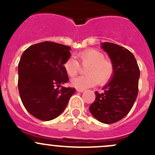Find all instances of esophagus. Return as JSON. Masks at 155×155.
I'll use <instances>...</instances> for the list:
<instances>
[{
	"label": "esophagus",
	"instance_id": "34e87169",
	"mask_svg": "<svg viewBox=\"0 0 155 155\" xmlns=\"http://www.w3.org/2000/svg\"><path fill=\"white\" fill-rule=\"evenodd\" d=\"M76 91H78V92H80V93H82V92H84V89H76Z\"/></svg>",
	"mask_w": 155,
	"mask_h": 155
}]
</instances>
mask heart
<instances>
[{
    "mask_svg": "<svg viewBox=\"0 0 155 155\" xmlns=\"http://www.w3.org/2000/svg\"><path fill=\"white\" fill-rule=\"evenodd\" d=\"M82 64H88L86 68L87 75L73 78L71 84L78 89L94 87L97 83L104 84L109 81L113 74V64L105 59L102 53L94 49H88L76 54ZM64 68L68 76H74L79 71V62L75 58H69L64 63Z\"/></svg>",
    "mask_w": 155,
    "mask_h": 155,
    "instance_id": "b5f03b06",
    "label": "heart"
}]
</instances>
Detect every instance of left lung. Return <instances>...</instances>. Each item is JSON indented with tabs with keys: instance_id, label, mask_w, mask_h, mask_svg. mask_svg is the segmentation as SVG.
<instances>
[{
	"instance_id": "8db88e82",
	"label": "left lung",
	"mask_w": 155,
	"mask_h": 155,
	"mask_svg": "<svg viewBox=\"0 0 155 155\" xmlns=\"http://www.w3.org/2000/svg\"><path fill=\"white\" fill-rule=\"evenodd\" d=\"M113 64V74L102 87L96 91V99L89 107L93 117L105 124L116 123L131 110L138 94L140 69L136 58L128 49L110 42L101 43Z\"/></svg>"
}]
</instances>
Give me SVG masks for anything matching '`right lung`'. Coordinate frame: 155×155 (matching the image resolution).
Wrapping results in <instances>:
<instances>
[{
  "mask_svg": "<svg viewBox=\"0 0 155 155\" xmlns=\"http://www.w3.org/2000/svg\"><path fill=\"white\" fill-rule=\"evenodd\" d=\"M71 48L44 41L29 47L18 63V91L27 111L38 120L50 121L64 110L75 88L61 84L69 80L64 63Z\"/></svg>",
  "mask_w": 155,
  "mask_h": 155,
  "instance_id": "add662e5",
  "label": "right lung"
}]
</instances>
